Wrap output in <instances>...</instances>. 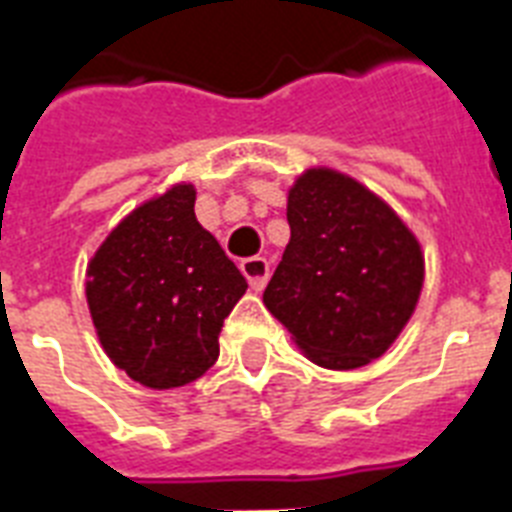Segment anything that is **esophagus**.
<instances>
[{
  "label": "esophagus",
  "mask_w": 512,
  "mask_h": 512,
  "mask_svg": "<svg viewBox=\"0 0 512 512\" xmlns=\"http://www.w3.org/2000/svg\"><path fill=\"white\" fill-rule=\"evenodd\" d=\"M242 273L247 276L249 286L260 292L265 284H268V276H270V263L265 257H247L242 260Z\"/></svg>",
  "instance_id": "34e87169"
}]
</instances>
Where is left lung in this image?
I'll list each match as a JSON object with an SVG mask.
<instances>
[{"label": "left lung", "mask_w": 512, "mask_h": 512, "mask_svg": "<svg viewBox=\"0 0 512 512\" xmlns=\"http://www.w3.org/2000/svg\"><path fill=\"white\" fill-rule=\"evenodd\" d=\"M292 239L263 302L313 363L352 371L389 350L423 286L421 244L386 202L328 168L289 191Z\"/></svg>", "instance_id": "1"}]
</instances>
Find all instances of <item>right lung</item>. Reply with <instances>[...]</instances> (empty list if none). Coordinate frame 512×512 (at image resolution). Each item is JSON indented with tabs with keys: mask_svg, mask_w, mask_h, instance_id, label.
I'll return each instance as SVG.
<instances>
[{
	"mask_svg": "<svg viewBox=\"0 0 512 512\" xmlns=\"http://www.w3.org/2000/svg\"><path fill=\"white\" fill-rule=\"evenodd\" d=\"M178 184L105 239L86 270V299L110 360L149 389L197 381L218 360V334L247 278L194 215Z\"/></svg>",
	"mask_w": 512,
	"mask_h": 512,
	"instance_id": "right-lung-1",
	"label": "right lung"
}]
</instances>
